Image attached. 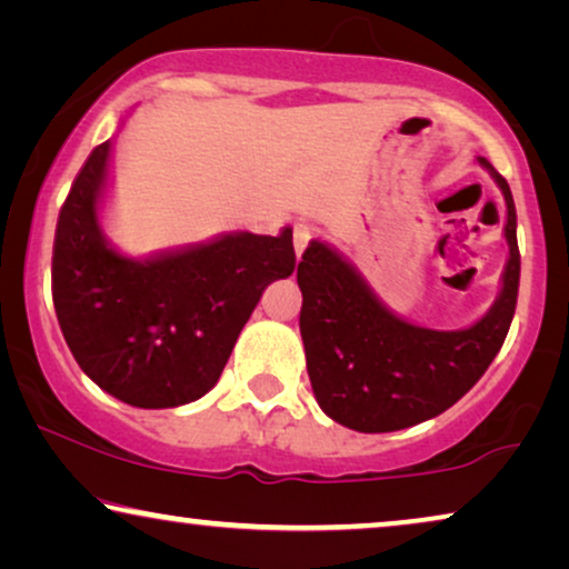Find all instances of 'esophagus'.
Returning a JSON list of instances; mask_svg holds the SVG:
<instances>
[{
    "instance_id": "obj_1",
    "label": "esophagus",
    "mask_w": 569,
    "mask_h": 569,
    "mask_svg": "<svg viewBox=\"0 0 569 569\" xmlns=\"http://www.w3.org/2000/svg\"><path fill=\"white\" fill-rule=\"evenodd\" d=\"M310 238H313V228L308 222H295V232H292V243H295V253L302 256L306 251Z\"/></svg>"
}]
</instances>
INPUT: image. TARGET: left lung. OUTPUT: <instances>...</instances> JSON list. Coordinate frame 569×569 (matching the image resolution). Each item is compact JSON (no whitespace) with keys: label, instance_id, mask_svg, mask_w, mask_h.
<instances>
[{"label":"left lung","instance_id":"obj_1","mask_svg":"<svg viewBox=\"0 0 569 569\" xmlns=\"http://www.w3.org/2000/svg\"><path fill=\"white\" fill-rule=\"evenodd\" d=\"M479 162L505 193L510 259L500 298L469 329L407 323L329 246L313 240L302 253L300 333L310 386L333 422L357 432H393L438 417L471 391L500 352L520 284L516 204L508 181L485 158Z\"/></svg>","mask_w":569,"mask_h":569}]
</instances>
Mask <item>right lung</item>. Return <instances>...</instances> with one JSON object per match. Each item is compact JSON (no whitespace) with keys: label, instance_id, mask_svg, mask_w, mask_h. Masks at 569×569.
I'll list each match as a JSON object with an SVG mask.
<instances>
[{"label":"right lung","instance_id":"add662e5","mask_svg":"<svg viewBox=\"0 0 569 569\" xmlns=\"http://www.w3.org/2000/svg\"><path fill=\"white\" fill-rule=\"evenodd\" d=\"M108 150L90 152L59 212L53 308L77 365L103 391L139 409L181 407L220 380L261 292L295 271L292 230L232 232L131 261L98 224Z\"/></svg>","mask_w":569,"mask_h":569}]
</instances>
